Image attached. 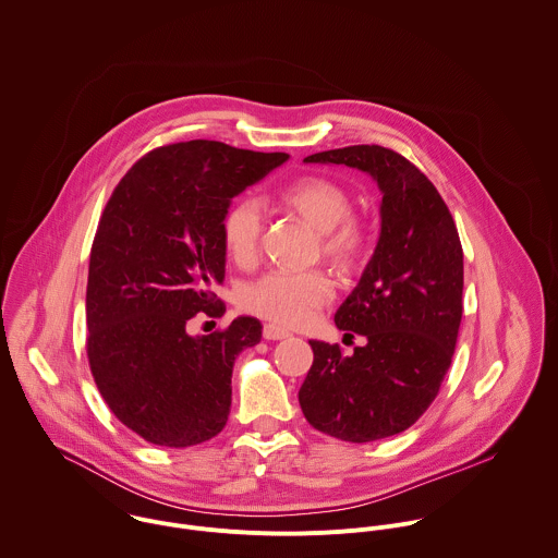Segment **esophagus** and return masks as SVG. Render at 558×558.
<instances>
[{
  "label": "esophagus",
  "mask_w": 558,
  "mask_h": 558,
  "mask_svg": "<svg viewBox=\"0 0 558 558\" xmlns=\"http://www.w3.org/2000/svg\"><path fill=\"white\" fill-rule=\"evenodd\" d=\"M287 336H289V332L284 328L276 326V324H265L263 326V338H267V340H282Z\"/></svg>",
  "instance_id": "obj_1"
}]
</instances>
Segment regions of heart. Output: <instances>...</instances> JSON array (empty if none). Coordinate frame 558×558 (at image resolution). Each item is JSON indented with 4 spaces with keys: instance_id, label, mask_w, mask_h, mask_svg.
<instances>
[{
    "instance_id": "obj_1",
    "label": "heart",
    "mask_w": 558,
    "mask_h": 558,
    "mask_svg": "<svg viewBox=\"0 0 558 558\" xmlns=\"http://www.w3.org/2000/svg\"><path fill=\"white\" fill-rule=\"evenodd\" d=\"M280 203L319 230V252L340 271H353L364 260L373 230L353 211L347 187L328 177H302L280 192ZM263 214L254 201L232 203L222 218V241L236 265H250L260 252ZM335 298V282L324 269L291 274L269 271L250 282L239 304L243 311L282 324H306Z\"/></svg>"
}]
</instances>
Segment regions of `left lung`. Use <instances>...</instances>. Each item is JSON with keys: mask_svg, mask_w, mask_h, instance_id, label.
<instances>
[{"mask_svg": "<svg viewBox=\"0 0 558 558\" xmlns=\"http://www.w3.org/2000/svg\"><path fill=\"white\" fill-rule=\"evenodd\" d=\"M368 172L381 198V234L357 287L336 311L340 330L366 336L342 355L311 340L300 388L306 421L344 442H373L412 427L434 403L463 313V250L436 185L401 153L357 144L306 157Z\"/></svg>", "mask_w": 558, "mask_h": 558, "instance_id": "left-lung-1", "label": "left lung"}]
</instances>
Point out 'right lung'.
Listing matches in <instances>:
<instances>
[{
	"label": "right lung",
	"mask_w": 558,
	"mask_h": 558,
	"mask_svg": "<svg viewBox=\"0 0 558 558\" xmlns=\"http://www.w3.org/2000/svg\"><path fill=\"white\" fill-rule=\"evenodd\" d=\"M289 159L216 140L153 148L113 187L90 250L86 351L113 416L146 442L185 448L216 438L230 412L232 364L260 340L239 317L187 335L226 306L222 218L230 198Z\"/></svg>",
	"instance_id": "obj_1"
}]
</instances>
